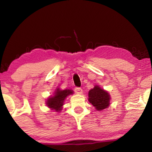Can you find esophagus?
Returning <instances> with one entry per match:
<instances>
[{"mask_svg":"<svg viewBox=\"0 0 152 152\" xmlns=\"http://www.w3.org/2000/svg\"><path fill=\"white\" fill-rule=\"evenodd\" d=\"M74 92H75L76 94H82V89L81 88H79V87H76V88H74Z\"/></svg>","mask_w":152,"mask_h":152,"instance_id":"34e87169","label":"esophagus"}]
</instances>
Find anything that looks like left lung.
Masks as SVG:
<instances>
[{"instance_id":"8db88e82","label":"left lung","mask_w":152,"mask_h":152,"mask_svg":"<svg viewBox=\"0 0 152 152\" xmlns=\"http://www.w3.org/2000/svg\"><path fill=\"white\" fill-rule=\"evenodd\" d=\"M88 101L98 110L107 109L110 105V95L99 86H95L94 88L88 92Z\"/></svg>"}]
</instances>
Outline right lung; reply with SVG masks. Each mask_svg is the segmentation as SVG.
<instances>
[{
    "label": "right lung",
    "instance_id": "right-lung-1",
    "mask_svg": "<svg viewBox=\"0 0 152 152\" xmlns=\"http://www.w3.org/2000/svg\"><path fill=\"white\" fill-rule=\"evenodd\" d=\"M72 94L73 91L72 90L66 89L61 91L60 88H57L54 92V95L48 98L46 101V104L50 109H54L56 112L60 111L62 109V106L66 98Z\"/></svg>",
    "mask_w": 152,
    "mask_h": 152
}]
</instances>
